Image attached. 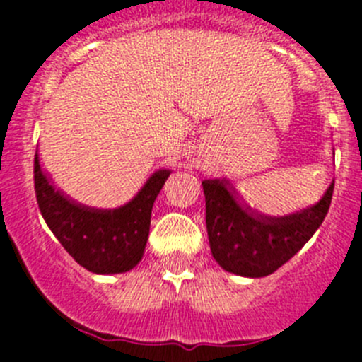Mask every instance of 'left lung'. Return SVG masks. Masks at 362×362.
Here are the masks:
<instances>
[{
	"instance_id": "1",
	"label": "left lung",
	"mask_w": 362,
	"mask_h": 362,
	"mask_svg": "<svg viewBox=\"0 0 362 362\" xmlns=\"http://www.w3.org/2000/svg\"><path fill=\"white\" fill-rule=\"evenodd\" d=\"M206 232L214 259L243 277L270 276L306 245L325 221L334 183L319 203L284 217H268L243 203L226 181H203Z\"/></svg>"
}]
</instances>
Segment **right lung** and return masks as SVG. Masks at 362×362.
<instances>
[{
  "label": "right lung",
  "mask_w": 362,
  "mask_h": 362,
  "mask_svg": "<svg viewBox=\"0 0 362 362\" xmlns=\"http://www.w3.org/2000/svg\"><path fill=\"white\" fill-rule=\"evenodd\" d=\"M170 175L158 170L127 204L114 210L88 209L63 196L34 158V188L41 216L63 248L88 272L123 274L143 257L153 201Z\"/></svg>",
  "instance_id": "1"
}]
</instances>
